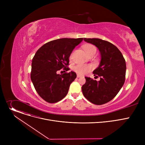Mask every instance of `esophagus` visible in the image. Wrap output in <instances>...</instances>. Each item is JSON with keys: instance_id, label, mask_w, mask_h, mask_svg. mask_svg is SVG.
Masks as SVG:
<instances>
[{"instance_id": "obj_1", "label": "esophagus", "mask_w": 145, "mask_h": 145, "mask_svg": "<svg viewBox=\"0 0 145 145\" xmlns=\"http://www.w3.org/2000/svg\"><path fill=\"white\" fill-rule=\"evenodd\" d=\"M82 76L80 75V74H77V78H80V77H82Z\"/></svg>"}]
</instances>
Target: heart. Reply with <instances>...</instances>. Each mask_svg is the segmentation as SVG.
Instances as JSON below:
<instances>
[{
  "label": "heart",
  "mask_w": 145,
  "mask_h": 145,
  "mask_svg": "<svg viewBox=\"0 0 145 145\" xmlns=\"http://www.w3.org/2000/svg\"><path fill=\"white\" fill-rule=\"evenodd\" d=\"M83 49H84V50L87 53L88 56H90L93 55H95L96 52V47L94 45L91 44H85L84 46H83ZM72 57V54L70 56L71 59ZM91 69H92V67L88 65H78L73 67V70L74 71V72H76L78 74H85L89 71H90Z\"/></svg>",
  "instance_id": "1"
}]
</instances>
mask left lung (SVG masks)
<instances>
[{
    "label": "left lung",
    "mask_w": 145,
    "mask_h": 145,
    "mask_svg": "<svg viewBox=\"0 0 145 145\" xmlns=\"http://www.w3.org/2000/svg\"><path fill=\"white\" fill-rule=\"evenodd\" d=\"M84 40L95 45L100 51V65L93 73L100 76L101 79L97 81L85 77L86 83L82 87V92L91 103L103 105L112 100L124 84L125 60L118 48L108 41L97 38H84Z\"/></svg>",
    "instance_id": "obj_1"
}]
</instances>
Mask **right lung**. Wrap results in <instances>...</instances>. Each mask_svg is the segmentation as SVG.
I'll return each mask as SVG.
<instances>
[{
    "instance_id": "add662e5",
    "label": "right lung",
    "mask_w": 145,
    "mask_h": 145,
    "mask_svg": "<svg viewBox=\"0 0 145 145\" xmlns=\"http://www.w3.org/2000/svg\"><path fill=\"white\" fill-rule=\"evenodd\" d=\"M83 38H62L52 40L38 49L32 59L30 78L38 93L43 100L56 103L67 94L69 86L76 78L74 72L57 73L62 69L67 71L69 58Z\"/></svg>"
}]
</instances>
